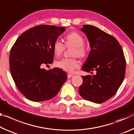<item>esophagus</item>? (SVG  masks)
Here are the masks:
<instances>
[{
    "mask_svg": "<svg viewBox=\"0 0 134 134\" xmlns=\"http://www.w3.org/2000/svg\"><path fill=\"white\" fill-rule=\"evenodd\" d=\"M72 76H73V75H72V74H67L68 78H71V77H72Z\"/></svg>",
    "mask_w": 134,
    "mask_h": 134,
    "instance_id": "34e87169",
    "label": "esophagus"
}]
</instances>
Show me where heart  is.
Returning a JSON list of instances; mask_svg holds the SVG:
<instances>
[{
  "mask_svg": "<svg viewBox=\"0 0 134 134\" xmlns=\"http://www.w3.org/2000/svg\"><path fill=\"white\" fill-rule=\"evenodd\" d=\"M85 40L83 36L77 32H71L64 37V44L60 41L55 40L53 43V49L54 55L59 57L63 54L66 47H72L71 58H63L55 63L56 66L68 72H72L79 67V63L75 57L79 58L85 57L86 55V48L85 45Z\"/></svg>",
  "mask_w": 134,
  "mask_h": 134,
  "instance_id": "obj_1",
  "label": "heart"
}]
</instances>
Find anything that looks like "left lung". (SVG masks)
Masks as SVG:
<instances>
[{
	"label": "left lung",
	"mask_w": 134,
	"mask_h": 134,
	"mask_svg": "<svg viewBox=\"0 0 134 134\" xmlns=\"http://www.w3.org/2000/svg\"><path fill=\"white\" fill-rule=\"evenodd\" d=\"M81 30L91 48L81 69L96 73L82 76L79 94L87 100L103 103L116 93L123 82L126 69L124 51L116 38L96 26L83 25Z\"/></svg>",
	"instance_id": "8db88e82"
}]
</instances>
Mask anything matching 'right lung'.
Segmentation results:
<instances>
[{
    "label": "right lung",
    "mask_w": 134,
    "mask_h": 134,
    "mask_svg": "<svg viewBox=\"0 0 134 134\" xmlns=\"http://www.w3.org/2000/svg\"><path fill=\"white\" fill-rule=\"evenodd\" d=\"M65 31L64 27L36 26L22 34L10 49L11 76L19 92L31 101L53 98L67 80L62 69L42 68L53 63V43Z\"/></svg>",
    "instance_id": "add662e5"
}]
</instances>
